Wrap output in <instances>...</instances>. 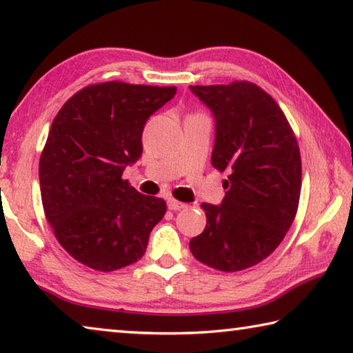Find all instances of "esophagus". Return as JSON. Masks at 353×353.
Instances as JSON below:
<instances>
[{
	"instance_id": "34e87169",
	"label": "esophagus",
	"mask_w": 353,
	"mask_h": 353,
	"mask_svg": "<svg viewBox=\"0 0 353 353\" xmlns=\"http://www.w3.org/2000/svg\"><path fill=\"white\" fill-rule=\"evenodd\" d=\"M185 207H187V205L182 204V202H179L176 199H172V198L168 199V208H170V210H172V212H179V210H182V208H185Z\"/></svg>"
}]
</instances>
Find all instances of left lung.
I'll use <instances>...</instances> for the list:
<instances>
[{
	"instance_id": "left-lung-1",
	"label": "left lung",
	"mask_w": 353,
	"mask_h": 353,
	"mask_svg": "<svg viewBox=\"0 0 353 353\" xmlns=\"http://www.w3.org/2000/svg\"><path fill=\"white\" fill-rule=\"evenodd\" d=\"M214 118L212 165L227 171L219 205L202 204L207 225L191 238L196 260L224 272L271 255L294 221L302 185L301 152L288 119L255 83L190 85Z\"/></svg>"
}]
</instances>
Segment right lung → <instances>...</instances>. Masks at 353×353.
<instances>
[{
	"instance_id": "1",
	"label": "right lung",
	"mask_w": 353,
	"mask_h": 353,
	"mask_svg": "<svg viewBox=\"0 0 353 353\" xmlns=\"http://www.w3.org/2000/svg\"><path fill=\"white\" fill-rule=\"evenodd\" d=\"M174 94L176 87L94 83L52 121L39 165L41 204L57 241L82 265L109 272L145 254L166 204L121 176L141 157L149 117Z\"/></svg>"
}]
</instances>
